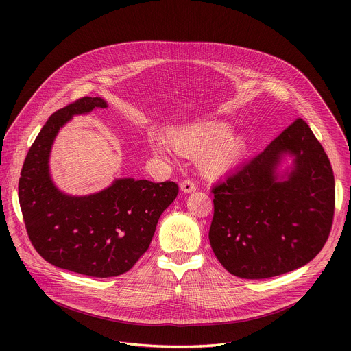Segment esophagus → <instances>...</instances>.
Instances as JSON below:
<instances>
[{
  "instance_id": "obj_1",
  "label": "esophagus",
  "mask_w": 351,
  "mask_h": 351,
  "mask_svg": "<svg viewBox=\"0 0 351 351\" xmlns=\"http://www.w3.org/2000/svg\"><path fill=\"white\" fill-rule=\"evenodd\" d=\"M180 190L183 193H191V191L195 190V183L193 180H190V179H186V180H183L180 183Z\"/></svg>"
}]
</instances>
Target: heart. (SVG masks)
Masks as SVG:
<instances>
[{"label":"heart","mask_w":351,"mask_h":351,"mask_svg":"<svg viewBox=\"0 0 351 351\" xmlns=\"http://www.w3.org/2000/svg\"><path fill=\"white\" fill-rule=\"evenodd\" d=\"M232 129L225 122L208 121L190 123L171 132L149 134L153 153L167 161L178 154L190 158H203V167L210 175H221L233 167L245 149L243 137H230Z\"/></svg>","instance_id":"b5f03b06"}]
</instances>
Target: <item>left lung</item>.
I'll use <instances>...</instances> for the list:
<instances>
[{"instance_id": "8db88e82", "label": "left lung", "mask_w": 351, "mask_h": 351, "mask_svg": "<svg viewBox=\"0 0 351 351\" xmlns=\"http://www.w3.org/2000/svg\"><path fill=\"white\" fill-rule=\"evenodd\" d=\"M285 155L293 156V167L279 177L276 169ZM211 191L210 243L234 276L265 279L294 271L308 264L329 237L333 171L302 118Z\"/></svg>"}]
</instances>
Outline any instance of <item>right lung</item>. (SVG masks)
<instances>
[{
  "label": "right lung",
  "instance_id": "obj_1",
  "mask_svg": "<svg viewBox=\"0 0 351 351\" xmlns=\"http://www.w3.org/2000/svg\"><path fill=\"white\" fill-rule=\"evenodd\" d=\"M107 107L103 98L83 97L49 117L25 158L18 187L36 252L58 268L94 278L128 272L147 252L161 214L179 193L175 182L130 178L84 197L56 187L48 158L60 128L73 115Z\"/></svg>",
  "mask_w": 351,
  "mask_h": 351
}]
</instances>
